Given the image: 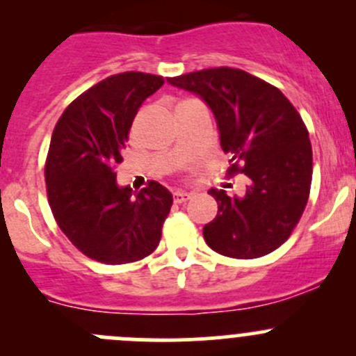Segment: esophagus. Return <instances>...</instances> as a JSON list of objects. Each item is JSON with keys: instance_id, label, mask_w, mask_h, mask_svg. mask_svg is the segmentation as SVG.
I'll list each match as a JSON object with an SVG mask.
<instances>
[{"instance_id": "34e87169", "label": "esophagus", "mask_w": 356, "mask_h": 356, "mask_svg": "<svg viewBox=\"0 0 356 356\" xmlns=\"http://www.w3.org/2000/svg\"><path fill=\"white\" fill-rule=\"evenodd\" d=\"M174 201L175 203H184V201L191 200V193H186V191H174Z\"/></svg>"}]
</instances>
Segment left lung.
Returning a JSON list of instances; mask_svg holds the SVG:
<instances>
[{
  "label": "left lung",
  "instance_id": "8db88e82",
  "mask_svg": "<svg viewBox=\"0 0 356 356\" xmlns=\"http://www.w3.org/2000/svg\"><path fill=\"white\" fill-rule=\"evenodd\" d=\"M200 95L231 156L227 177L250 179L243 198L210 189L217 217L203 227L207 245L231 258H258L288 241L310 196L312 145L298 110L275 86L232 67L168 77Z\"/></svg>",
  "mask_w": 356,
  "mask_h": 356
}]
</instances>
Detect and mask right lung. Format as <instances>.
Listing matches in <instances>:
<instances>
[{
  "label": "right lung",
  "mask_w": 356,
  "mask_h": 356,
  "mask_svg": "<svg viewBox=\"0 0 356 356\" xmlns=\"http://www.w3.org/2000/svg\"><path fill=\"white\" fill-rule=\"evenodd\" d=\"M161 75L122 72L89 88L58 118L44 163L56 224L91 260L132 264L156 250L172 207L167 188L149 181L138 195L118 188L115 167L139 106L163 86Z\"/></svg>",
  "instance_id": "1"
}]
</instances>
